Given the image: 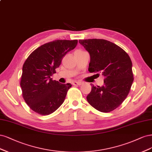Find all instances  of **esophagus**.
<instances>
[{
  "instance_id": "esophagus-1",
  "label": "esophagus",
  "mask_w": 152,
  "mask_h": 152,
  "mask_svg": "<svg viewBox=\"0 0 152 152\" xmlns=\"http://www.w3.org/2000/svg\"><path fill=\"white\" fill-rule=\"evenodd\" d=\"M72 85H75V86H77V85H82V83L81 82H77V81H75L72 83Z\"/></svg>"
}]
</instances>
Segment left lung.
<instances>
[{
    "label": "left lung",
    "mask_w": 152,
    "mask_h": 152,
    "mask_svg": "<svg viewBox=\"0 0 152 152\" xmlns=\"http://www.w3.org/2000/svg\"><path fill=\"white\" fill-rule=\"evenodd\" d=\"M79 43L90 54L88 71L105 77L102 86L90 84L88 102L102 112L114 110L126 99L134 80L129 56L118 45L103 39L80 40Z\"/></svg>",
    "instance_id": "8db88e82"
}]
</instances>
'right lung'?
<instances>
[{
  "label": "right lung",
  "mask_w": 152,
  "mask_h": 152,
  "mask_svg": "<svg viewBox=\"0 0 152 152\" xmlns=\"http://www.w3.org/2000/svg\"><path fill=\"white\" fill-rule=\"evenodd\" d=\"M77 43V40L47 43L34 50L24 62L20 83L23 96L37 113L49 115L63 104L72 85L61 84L50 77L56 72L63 57L74 49Z\"/></svg>",
  "instance_id": "add662e5"
}]
</instances>
